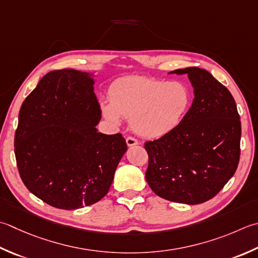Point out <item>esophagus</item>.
Wrapping results in <instances>:
<instances>
[{
  "label": "esophagus",
  "instance_id": "obj_1",
  "mask_svg": "<svg viewBox=\"0 0 258 258\" xmlns=\"http://www.w3.org/2000/svg\"><path fill=\"white\" fill-rule=\"evenodd\" d=\"M126 144H127V146H134V145H138L139 144V141L135 140L133 138H126Z\"/></svg>",
  "mask_w": 258,
  "mask_h": 258
}]
</instances>
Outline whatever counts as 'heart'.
<instances>
[{
    "label": "heart",
    "mask_w": 258,
    "mask_h": 258,
    "mask_svg": "<svg viewBox=\"0 0 258 258\" xmlns=\"http://www.w3.org/2000/svg\"><path fill=\"white\" fill-rule=\"evenodd\" d=\"M191 100L192 96L183 83L131 76L112 85L109 102L103 100L100 110L109 122L118 125L122 117L131 119L136 134L156 140L179 127L189 112Z\"/></svg>",
    "instance_id": "obj_1"
}]
</instances>
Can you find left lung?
<instances>
[{
	"mask_svg": "<svg viewBox=\"0 0 258 258\" xmlns=\"http://www.w3.org/2000/svg\"><path fill=\"white\" fill-rule=\"evenodd\" d=\"M169 74L188 75L195 98L174 132L145 143V178L161 198L203 204L214 198L236 172L240 117L229 90L207 70L189 67Z\"/></svg>",
	"mask_w": 258,
	"mask_h": 258,
	"instance_id": "obj_1",
	"label": "left lung"
}]
</instances>
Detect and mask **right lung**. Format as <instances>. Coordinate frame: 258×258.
<instances>
[{
  "label": "right lung",
  "instance_id": "right-lung-1",
  "mask_svg": "<svg viewBox=\"0 0 258 258\" xmlns=\"http://www.w3.org/2000/svg\"><path fill=\"white\" fill-rule=\"evenodd\" d=\"M95 74L75 69L43 76L21 106L14 136L19 173L30 192L55 208L74 210L107 195L127 145L106 135L94 93Z\"/></svg>",
  "mask_w": 258,
  "mask_h": 258
}]
</instances>
